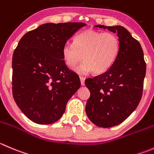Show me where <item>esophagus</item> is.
I'll use <instances>...</instances> for the list:
<instances>
[{"instance_id": "34e87169", "label": "esophagus", "mask_w": 154, "mask_h": 154, "mask_svg": "<svg viewBox=\"0 0 154 154\" xmlns=\"http://www.w3.org/2000/svg\"><path fill=\"white\" fill-rule=\"evenodd\" d=\"M80 83H81L82 86H84V85H85V77L80 76Z\"/></svg>"}]
</instances>
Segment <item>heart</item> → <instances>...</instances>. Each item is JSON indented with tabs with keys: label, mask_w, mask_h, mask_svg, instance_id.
<instances>
[{
	"label": "heart",
	"mask_w": 154,
	"mask_h": 154,
	"mask_svg": "<svg viewBox=\"0 0 154 154\" xmlns=\"http://www.w3.org/2000/svg\"><path fill=\"white\" fill-rule=\"evenodd\" d=\"M120 50L118 37L109 32L88 29L77 34L74 43L67 42L62 50L64 62L79 74L93 72L101 74L108 71L114 63Z\"/></svg>",
	"instance_id": "b5f03b06"
}]
</instances>
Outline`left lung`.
Returning a JSON list of instances; mask_svg holds the SVG:
<instances>
[{
  "mask_svg": "<svg viewBox=\"0 0 154 154\" xmlns=\"http://www.w3.org/2000/svg\"><path fill=\"white\" fill-rule=\"evenodd\" d=\"M117 33L120 42L118 56L104 74L85 80L90 91L86 112L96 126H117L130 116L141 101L146 74V63L141 44L120 25L103 26Z\"/></svg>",
  "mask_w": 154,
  "mask_h": 154,
  "instance_id": "left-lung-1",
  "label": "left lung"
}]
</instances>
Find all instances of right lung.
<instances>
[{
    "instance_id": "add662e5",
    "label": "right lung",
    "mask_w": 154,
    "mask_h": 154,
    "mask_svg": "<svg viewBox=\"0 0 154 154\" xmlns=\"http://www.w3.org/2000/svg\"><path fill=\"white\" fill-rule=\"evenodd\" d=\"M83 22L46 23L27 32L13 56L12 90L22 113L34 123L50 124L62 117L80 86L62 58L64 44Z\"/></svg>"
}]
</instances>
